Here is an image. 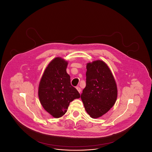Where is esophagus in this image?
Returning <instances> with one entry per match:
<instances>
[{"label": "esophagus", "instance_id": "esophagus-1", "mask_svg": "<svg viewBox=\"0 0 152 152\" xmlns=\"http://www.w3.org/2000/svg\"><path fill=\"white\" fill-rule=\"evenodd\" d=\"M76 89L78 91V92H79V93H80L81 92V88H80V87H76Z\"/></svg>", "mask_w": 152, "mask_h": 152}]
</instances>
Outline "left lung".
Masks as SVG:
<instances>
[{
    "label": "left lung",
    "instance_id": "1",
    "mask_svg": "<svg viewBox=\"0 0 152 152\" xmlns=\"http://www.w3.org/2000/svg\"><path fill=\"white\" fill-rule=\"evenodd\" d=\"M117 87L108 65L102 60L87 64L86 87L81 99L87 113L97 118L107 113L115 105Z\"/></svg>",
    "mask_w": 152,
    "mask_h": 152
}]
</instances>
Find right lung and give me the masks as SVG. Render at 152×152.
<instances>
[{
  "label": "right lung",
  "instance_id": "1",
  "mask_svg": "<svg viewBox=\"0 0 152 152\" xmlns=\"http://www.w3.org/2000/svg\"><path fill=\"white\" fill-rule=\"evenodd\" d=\"M68 61L60 57L51 60L44 71L38 88V96L43 108L55 118L65 115L69 105L80 94L71 86L66 73Z\"/></svg>",
  "mask_w": 152,
  "mask_h": 152
}]
</instances>
